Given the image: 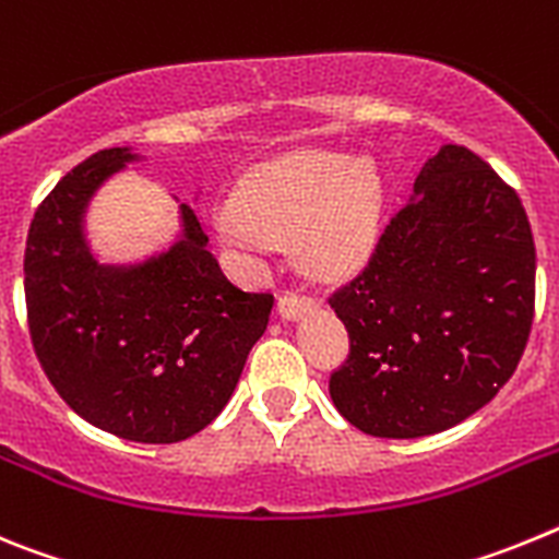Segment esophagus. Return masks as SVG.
Masks as SVG:
<instances>
[{"label":"esophagus","mask_w":559,"mask_h":559,"mask_svg":"<svg viewBox=\"0 0 559 559\" xmlns=\"http://www.w3.org/2000/svg\"><path fill=\"white\" fill-rule=\"evenodd\" d=\"M313 299L305 294H296V290H285L283 296H280V305H276V310H280V316L283 319H299L302 313H308L310 308H313Z\"/></svg>","instance_id":"esophagus-1"}]
</instances>
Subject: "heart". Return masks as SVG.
Masks as SVG:
<instances>
[{
    "label": "heart",
    "instance_id": "obj_1",
    "mask_svg": "<svg viewBox=\"0 0 559 559\" xmlns=\"http://www.w3.org/2000/svg\"><path fill=\"white\" fill-rule=\"evenodd\" d=\"M378 176L364 162L335 153H294L246 181L237 215L221 221V237L246 251L302 237L310 263L341 271L367 251L378 218Z\"/></svg>",
    "mask_w": 559,
    "mask_h": 559
}]
</instances>
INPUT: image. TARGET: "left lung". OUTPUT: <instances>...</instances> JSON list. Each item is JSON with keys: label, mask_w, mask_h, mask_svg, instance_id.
Returning <instances> with one entry per match:
<instances>
[{"label": "left lung", "mask_w": 559, "mask_h": 559, "mask_svg": "<svg viewBox=\"0 0 559 559\" xmlns=\"http://www.w3.org/2000/svg\"><path fill=\"white\" fill-rule=\"evenodd\" d=\"M330 308L349 333L330 374L344 419L386 439L467 419L512 378L535 319V240L518 192L473 151L442 145Z\"/></svg>", "instance_id": "obj_1"}]
</instances>
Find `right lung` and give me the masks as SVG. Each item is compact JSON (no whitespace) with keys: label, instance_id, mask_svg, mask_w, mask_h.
<instances>
[{"label":"right lung","instance_id":"right-lung-1","mask_svg":"<svg viewBox=\"0 0 559 559\" xmlns=\"http://www.w3.org/2000/svg\"><path fill=\"white\" fill-rule=\"evenodd\" d=\"M136 159L128 147L97 151L41 201L24 249V299L38 364L67 406L114 437L170 445L224 412L274 296L226 280L187 204L167 251L97 263L83 212Z\"/></svg>","mask_w":559,"mask_h":559}]
</instances>
